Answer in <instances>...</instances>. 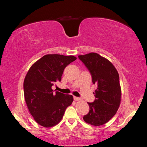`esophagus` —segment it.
I'll return each instance as SVG.
<instances>
[{"mask_svg":"<svg viewBox=\"0 0 147 147\" xmlns=\"http://www.w3.org/2000/svg\"><path fill=\"white\" fill-rule=\"evenodd\" d=\"M74 99L75 101H78V100H80L81 99L80 98V97H76V96H74Z\"/></svg>","mask_w":147,"mask_h":147,"instance_id":"34e87169","label":"esophagus"}]
</instances>
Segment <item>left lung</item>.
I'll use <instances>...</instances> for the list:
<instances>
[{
	"instance_id": "1",
	"label": "left lung",
	"mask_w": 147,
	"mask_h": 147,
	"mask_svg": "<svg viewBox=\"0 0 147 147\" xmlns=\"http://www.w3.org/2000/svg\"><path fill=\"white\" fill-rule=\"evenodd\" d=\"M97 86L95 100L88 102L89 113L83 117L84 121L93 126L107 123L116 114L121 102V91L119 74L114 65L104 57L95 53L78 56Z\"/></svg>"
}]
</instances>
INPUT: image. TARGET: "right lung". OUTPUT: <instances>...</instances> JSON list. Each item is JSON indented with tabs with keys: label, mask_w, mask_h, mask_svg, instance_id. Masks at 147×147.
Wrapping results in <instances>:
<instances>
[{
	"label": "right lung",
	"mask_w": 147,
	"mask_h": 147,
	"mask_svg": "<svg viewBox=\"0 0 147 147\" xmlns=\"http://www.w3.org/2000/svg\"><path fill=\"white\" fill-rule=\"evenodd\" d=\"M77 59L74 56L47 55L30 67L24 81V98L29 112L35 121L45 127L60 122L66 109L72 104V95L51 87L61 82L64 69Z\"/></svg>",
	"instance_id": "add662e5"
}]
</instances>
